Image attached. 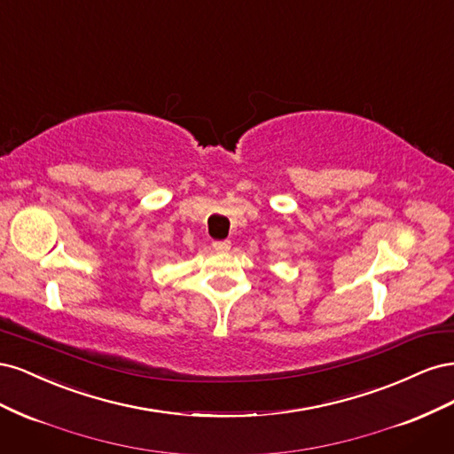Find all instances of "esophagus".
Returning a JSON list of instances; mask_svg holds the SVG:
<instances>
[{
    "label": "esophagus",
    "mask_w": 454,
    "mask_h": 454,
    "mask_svg": "<svg viewBox=\"0 0 454 454\" xmlns=\"http://www.w3.org/2000/svg\"><path fill=\"white\" fill-rule=\"evenodd\" d=\"M215 252H229L231 250V240H215L214 244Z\"/></svg>",
    "instance_id": "esophagus-1"
}]
</instances>
